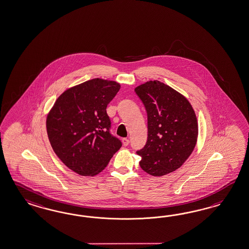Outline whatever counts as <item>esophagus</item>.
<instances>
[{
  "label": "esophagus",
  "mask_w": 249,
  "mask_h": 249,
  "mask_svg": "<svg viewBox=\"0 0 249 249\" xmlns=\"http://www.w3.org/2000/svg\"><path fill=\"white\" fill-rule=\"evenodd\" d=\"M122 142H123L124 146H127L128 144H129V140H128L127 138H124V139H122Z\"/></svg>",
  "instance_id": "esophagus-1"
}]
</instances>
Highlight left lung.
Here are the masks:
<instances>
[{"label":"left lung","instance_id":"obj_1","mask_svg":"<svg viewBox=\"0 0 249 249\" xmlns=\"http://www.w3.org/2000/svg\"><path fill=\"white\" fill-rule=\"evenodd\" d=\"M146 109L148 138L136 152L141 168L160 177L176 171L191 156L198 140L197 116L183 95L158 80L134 89Z\"/></svg>","mask_w":249,"mask_h":249}]
</instances>
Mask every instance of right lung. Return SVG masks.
<instances>
[{"mask_svg": "<svg viewBox=\"0 0 249 249\" xmlns=\"http://www.w3.org/2000/svg\"><path fill=\"white\" fill-rule=\"evenodd\" d=\"M121 88L115 81L93 78L65 90L47 115L53 151L68 168L95 176L122 146L109 133L107 107Z\"/></svg>", "mask_w": 249, "mask_h": 249, "instance_id": "obj_1", "label": "right lung"}]
</instances>
